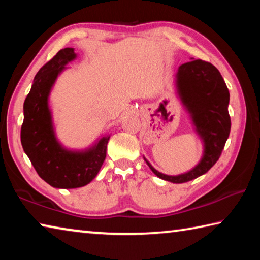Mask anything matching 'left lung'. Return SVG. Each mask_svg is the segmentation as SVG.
Returning <instances> with one entry per match:
<instances>
[{
  "label": "left lung",
  "mask_w": 260,
  "mask_h": 260,
  "mask_svg": "<svg viewBox=\"0 0 260 260\" xmlns=\"http://www.w3.org/2000/svg\"><path fill=\"white\" fill-rule=\"evenodd\" d=\"M175 87L196 133L203 141V156L193 169L179 175L158 172L143 158L158 178L173 183H183L205 174L221 155L231 132L230 91L218 69L201 59L180 65L175 76Z\"/></svg>",
  "instance_id": "left-lung-1"
}]
</instances>
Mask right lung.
I'll return each instance as SVG.
<instances>
[{
    "label": "right lung",
    "mask_w": 260,
    "mask_h": 260,
    "mask_svg": "<svg viewBox=\"0 0 260 260\" xmlns=\"http://www.w3.org/2000/svg\"><path fill=\"white\" fill-rule=\"evenodd\" d=\"M77 58L73 48H65L39 70L24 102V121L20 140L39 177L51 187L72 189L89 183L107 157L110 135L83 150L64 148L56 138L49 109V95L57 77L70 61Z\"/></svg>",
    "instance_id": "1"
}]
</instances>
